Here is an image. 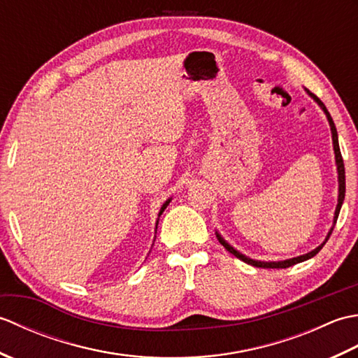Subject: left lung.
<instances>
[{"mask_svg":"<svg viewBox=\"0 0 358 358\" xmlns=\"http://www.w3.org/2000/svg\"><path fill=\"white\" fill-rule=\"evenodd\" d=\"M306 90V94L313 98V100L320 106V109L324 112V115H326V118H328V121H329V127H331V134H332V146H334V154H336V164H337V173H338V200H337V208H336V212H334V222H332V227L329 229V232H328V235H326V238H324V241L322 243L320 246H317L315 249H313L310 250V252H308V254H303V255H299V257H294V258H287V260H280V262H262V260H254V258H250V257H246L245 254H241L240 250H237L235 248H232L229 243H227L222 235H220L218 232H215L217 234V238H218V241L222 243V245L229 250V252L232 254V255H235L237 258H240L241 262H245V263H248V264H252V266H255V268H272V269H285V268H289V266H294V264H296V263H301V262H306V260H309V258H313L314 255H317L318 252H320V249L324 246V243L329 240V237H331V234H332V231H334V226H336V223H337V218H338V214H340V209H341V204H343V200H345V192H346V181H345V164H343V158H341V154H340V146H338V135H337V129H336V124H334V121H332V117L329 115V112H328V109H326V106L320 101V98H317L314 94H310L308 89H305Z\"/></svg>","mask_w":358,"mask_h":358,"instance_id":"obj_1","label":"left lung"}]
</instances>
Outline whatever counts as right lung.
<instances>
[{"mask_svg": "<svg viewBox=\"0 0 358 358\" xmlns=\"http://www.w3.org/2000/svg\"><path fill=\"white\" fill-rule=\"evenodd\" d=\"M171 200L172 199H167L164 203H163V206H162V209H159V212H158V218H157V223H155V234H157V227H158V220H159V217H162V214L164 212V209L169 206V203H171ZM155 241V240H154Z\"/></svg>", "mask_w": 358, "mask_h": 358, "instance_id": "obj_1", "label": "right lung"}]
</instances>
